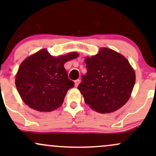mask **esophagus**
<instances>
[{
	"label": "esophagus",
	"instance_id": "obj_1",
	"mask_svg": "<svg viewBox=\"0 0 156 156\" xmlns=\"http://www.w3.org/2000/svg\"><path fill=\"white\" fill-rule=\"evenodd\" d=\"M79 83H80V80L78 79V80H75V87H77L78 85H79Z\"/></svg>",
	"mask_w": 156,
	"mask_h": 156
}]
</instances>
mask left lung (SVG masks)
<instances>
[{"mask_svg":"<svg viewBox=\"0 0 156 156\" xmlns=\"http://www.w3.org/2000/svg\"><path fill=\"white\" fill-rule=\"evenodd\" d=\"M87 73L78 87L84 101L99 113L114 112L129 100L136 81L133 69L117 52L101 48L85 58Z\"/></svg>","mask_w":156,"mask_h":156,"instance_id":"obj_1","label":"left lung"}]
</instances>
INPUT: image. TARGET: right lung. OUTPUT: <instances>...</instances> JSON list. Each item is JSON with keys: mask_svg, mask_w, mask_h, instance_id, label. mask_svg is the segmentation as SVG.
<instances>
[{"mask_svg": "<svg viewBox=\"0 0 156 156\" xmlns=\"http://www.w3.org/2000/svg\"><path fill=\"white\" fill-rule=\"evenodd\" d=\"M78 56V53L73 52L54 57L43 49L26 58L15 79L23 101L39 112H49L60 107L67 91L74 87L64 64Z\"/></svg>", "mask_w": 156, "mask_h": 156, "instance_id": "1", "label": "right lung"}]
</instances>
